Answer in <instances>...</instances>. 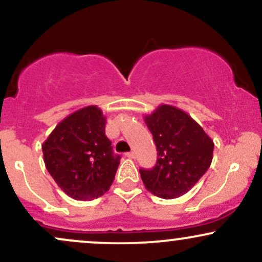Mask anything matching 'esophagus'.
<instances>
[{
	"label": "esophagus",
	"instance_id": "esophagus-1",
	"mask_svg": "<svg viewBox=\"0 0 262 262\" xmlns=\"http://www.w3.org/2000/svg\"><path fill=\"white\" fill-rule=\"evenodd\" d=\"M125 155H127V156H128V158H129V159H135V156H137V155H135V152H134V151H130V152H127V154H125Z\"/></svg>",
	"mask_w": 262,
	"mask_h": 262
}]
</instances>
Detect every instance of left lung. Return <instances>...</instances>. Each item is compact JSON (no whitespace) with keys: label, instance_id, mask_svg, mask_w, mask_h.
I'll return each instance as SVG.
<instances>
[{"label":"left lung","instance_id":"8db88e82","mask_svg":"<svg viewBox=\"0 0 262 262\" xmlns=\"http://www.w3.org/2000/svg\"><path fill=\"white\" fill-rule=\"evenodd\" d=\"M144 121L158 150L155 166L140 170L144 186L164 200L187 193L209 169L214 143L188 113L175 106L160 104Z\"/></svg>","mask_w":262,"mask_h":262}]
</instances>
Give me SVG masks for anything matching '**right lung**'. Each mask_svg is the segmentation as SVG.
<instances>
[{
    "mask_svg": "<svg viewBox=\"0 0 262 262\" xmlns=\"http://www.w3.org/2000/svg\"><path fill=\"white\" fill-rule=\"evenodd\" d=\"M106 121L100 107H83L62 119L41 145L48 172L74 200L101 197L116 176L121 158L113 155Z\"/></svg>",
    "mask_w": 262,
    "mask_h": 262,
    "instance_id": "1",
    "label": "right lung"
}]
</instances>
